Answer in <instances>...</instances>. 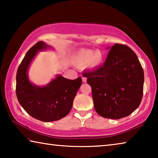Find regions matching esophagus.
Returning a JSON list of instances; mask_svg holds the SVG:
<instances>
[{
  "mask_svg": "<svg viewBox=\"0 0 158 158\" xmlns=\"http://www.w3.org/2000/svg\"><path fill=\"white\" fill-rule=\"evenodd\" d=\"M82 81H83V82L84 83H85L87 81V79H86V77H82Z\"/></svg>",
  "mask_w": 158,
  "mask_h": 158,
  "instance_id": "esophagus-1",
  "label": "esophagus"
}]
</instances>
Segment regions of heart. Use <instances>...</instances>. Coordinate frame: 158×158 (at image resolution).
<instances>
[{"label": "heart", "instance_id": "heart-1", "mask_svg": "<svg viewBox=\"0 0 158 158\" xmlns=\"http://www.w3.org/2000/svg\"><path fill=\"white\" fill-rule=\"evenodd\" d=\"M75 60L80 65H86L90 63L91 65L96 66L102 60V54L100 51H96L94 52L91 49L82 50L77 53Z\"/></svg>", "mask_w": 158, "mask_h": 158}]
</instances>
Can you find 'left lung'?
Returning a JSON list of instances; mask_svg holds the SVG:
<instances>
[{"label":"left lung","instance_id":"obj_1","mask_svg":"<svg viewBox=\"0 0 158 158\" xmlns=\"http://www.w3.org/2000/svg\"><path fill=\"white\" fill-rule=\"evenodd\" d=\"M83 76L91 86L94 108L100 116L122 118L139 106L143 69L136 53L127 45L115 44L103 65Z\"/></svg>","mask_w":158,"mask_h":158}]
</instances>
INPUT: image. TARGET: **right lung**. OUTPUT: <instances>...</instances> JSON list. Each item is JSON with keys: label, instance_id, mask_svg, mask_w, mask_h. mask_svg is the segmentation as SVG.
Masks as SVG:
<instances>
[{"label": "right lung", "instance_id": "obj_1", "mask_svg": "<svg viewBox=\"0 0 158 158\" xmlns=\"http://www.w3.org/2000/svg\"><path fill=\"white\" fill-rule=\"evenodd\" d=\"M49 47L38 42L26 53L19 66L16 77V94L23 109L39 121L52 122L66 116L70 111L74 98L81 86V77L71 80L58 75L43 87L32 84L27 70L37 51Z\"/></svg>", "mask_w": 158, "mask_h": 158}]
</instances>
